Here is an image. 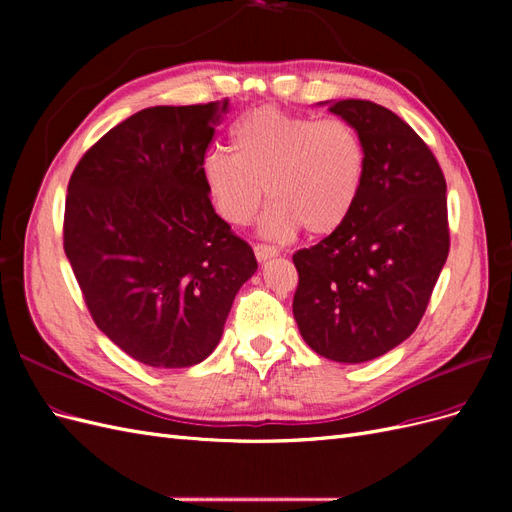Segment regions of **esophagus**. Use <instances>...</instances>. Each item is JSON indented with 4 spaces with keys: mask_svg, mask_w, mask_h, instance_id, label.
<instances>
[{
    "mask_svg": "<svg viewBox=\"0 0 512 512\" xmlns=\"http://www.w3.org/2000/svg\"><path fill=\"white\" fill-rule=\"evenodd\" d=\"M254 254H256V258H258L260 262H265V260H269V258H273V256L280 254V250H277L275 245L256 243V245H254Z\"/></svg>",
    "mask_w": 512,
    "mask_h": 512,
    "instance_id": "1",
    "label": "esophagus"
}]
</instances>
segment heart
Here are the masks:
<instances>
[{"instance_id":"obj_1","label":"heart","mask_w":512,"mask_h":512,"mask_svg":"<svg viewBox=\"0 0 512 512\" xmlns=\"http://www.w3.org/2000/svg\"><path fill=\"white\" fill-rule=\"evenodd\" d=\"M232 153L211 151L200 164L213 209L232 226L271 203L265 232L327 237L354 211L367 175L365 143L352 123L260 106L230 130Z\"/></svg>"}]
</instances>
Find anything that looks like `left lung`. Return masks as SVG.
<instances>
[{
    "label": "left lung",
    "mask_w": 512,
    "mask_h": 512,
    "mask_svg": "<svg viewBox=\"0 0 512 512\" xmlns=\"http://www.w3.org/2000/svg\"><path fill=\"white\" fill-rule=\"evenodd\" d=\"M329 111L359 130L367 175L350 218L292 256V314L324 359L365 363L421 322L451 247L446 181L425 141L389 108L337 100Z\"/></svg>",
    "instance_id": "obj_1"
}]
</instances>
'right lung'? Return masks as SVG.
Listing matches in <instances>:
<instances>
[{"label": "right lung", "instance_id": "obj_1", "mask_svg": "<svg viewBox=\"0 0 512 512\" xmlns=\"http://www.w3.org/2000/svg\"><path fill=\"white\" fill-rule=\"evenodd\" d=\"M226 111L228 100L138 111L85 151L68 183L64 250L89 314L151 367L205 361L258 269L200 175Z\"/></svg>", "mask_w": 512, "mask_h": 512}]
</instances>
